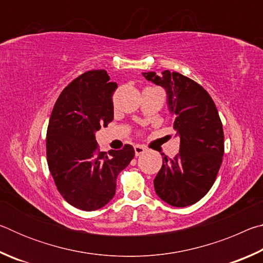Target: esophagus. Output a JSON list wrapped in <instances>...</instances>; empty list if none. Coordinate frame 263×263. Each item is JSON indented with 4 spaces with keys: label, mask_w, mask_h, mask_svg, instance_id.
<instances>
[{
    "label": "esophagus",
    "mask_w": 263,
    "mask_h": 263,
    "mask_svg": "<svg viewBox=\"0 0 263 263\" xmlns=\"http://www.w3.org/2000/svg\"><path fill=\"white\" fill-rule=\"evenodd\" d=\"M135 154L136 157H139V155L144 154L146 152V148L144 147V146H140V145H135Z\"/></svg>",
    "instance_id": "34e87169"
}]
</instances>
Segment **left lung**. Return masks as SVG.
Here are the masks:
<instances>
[{
  "instance_id": "1",
  "label": "left lung",
  "mask_w": 263,
  "mask_h": 263,
  "mask_svg": "<svg viewBox=\"0 0 263 263\" xmlns=\"http://www.w3.org/2000/svg\"><path fill=\"white\" fill-rule=\"evenodd\" d=\"M142 74L166 89L180 138V152L173 159L163 157L154 179L155 193L173 206L191 205L211 189L222 161L224 131L219 114L209 92L194 80L169 70Z\"/></svg>"
}]
</instances>
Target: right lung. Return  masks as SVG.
<instances>
[{
  "label": "right lung",
  "instance_id": "right-lung-1",
  "mask_svg": "<svg viewBox=\"0 0 263 263\" xmlns=\"http://www.w3.org/2000/svg\"><path fill=\"white\" fill-rule=\"evenodd\" d=\"M116 89L106 70H88L61 91L48 122V169L65 201L83 211L112 199L118 174L135 157L131 145L101 152L95 139V132L112 122Z\"/></svg>",
  "mask_w": 263,
  "mask_h": 263
}]
</instances>
